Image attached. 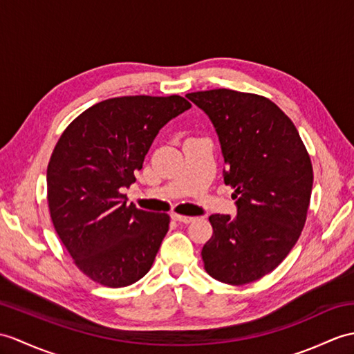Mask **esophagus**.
<instances>
[{
  "mask_svg": "<svg viewBox=\"0 0 354 354\" xmlns=\"http://www.w3.org/2000/svg\"><path fill=\"white\" fill-rule=\"evenodd\" d=\"M171 218H174L175 221H183V223H192V221L194 220V217L180 216V214H176V212H174V214H171Z\"/></svg>",
  "mask_w": 354,
  "mask_h": 354,
  "instance_id": "obj_1",
  "label": "esophagus"
}]
</instances>
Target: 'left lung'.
<instances>
[{
    "mask_svg": "<svg viewBox=\"0 0 354 354\" xmlns=\"http://www.w3.org/2000/svg\"><path fill=\"white\" fill-rule=\"evenodd\" d=\"M208 114L220 140L225 184L236 216L212 214L202 249L207 273L244 285L271 273L305 226L314 170L291 119L266 96L229 88L188 93Z\"/></svg>",
    "mask_w": 354,
    "mask_h": 354,
    "instance_id": "left-lung-1",
    "label": "left lung"
}]
</instances>
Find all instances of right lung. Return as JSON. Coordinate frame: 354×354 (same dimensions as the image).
<instances>
[{"label": "right lung", "instance_id": "add662e5", "mask_svg": "<svg viewBox=\"0 0 354 354\" xmlns=\"http://www.w3.org/2000/svg\"><path fill=\"white\" fill-rule=\"evenodd\" d=\"M192 106L185 97L120 96L73 119L48 162V207L57 235L80 271L122 288L151 270L170 217L127 203L147 151L169 120Z\"/></svg>", "mask_w": 354, "mask_h": 354}]
</instances>
